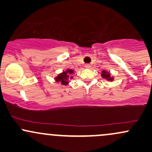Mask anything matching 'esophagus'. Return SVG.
Here are the masks:
<instances>
[{
  "label": "esophagus",
  "mask_w": 152,
  "mask_h": 152,
  "mask_svg": "<svg viewBox=\"0 0 152 152\" xmlns=\"http://www.w3.org/2000/svg\"><path fill=\"white\" fill-rule=\"evenodd\" d=\"M85 68H86V69H90L91 68V65L90 64H86V65H85Z\"/></svg>",
  "instance_id": "obj_1"
}]
</instances>
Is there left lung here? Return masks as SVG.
<instances>
[{
	"label": "left lung",
	"mask_w": 152,
	"mask_h": 152,
	"mask_svg": "<svg viewBox=\"0 0 152 152\" xmlns=\"http://www.w3.org/2000/svg\"><path fill=\"white\" fill-rule=\"evenodd\" d=\"M102 77L106 78V79H108L109 81H112L113 78L110 77V74L109 73H107L106 71H102Z\"/></svg>",
	"instance_id": "obj_1"
}]
</instances>
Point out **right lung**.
<instances>
[{"instance_id":"add662e5","label":"right lung","mask_w":152,"mask_h":152,"mask_svg":"<svg viewBox=\"0 0 152 152\" xmlns=\"http://www.w3.org/2000/svg\"><path fill=\"white\" fill-rule=\"evenodd\" d=\"M74 73V71L71 70V69H69L66 71H64L61 74L58 75L56 78V81L57 82H61V84L63 85H66L68 83L67 80L69 79V78H70V74H72ZM72 78V77H71Z\"/></svg>"}]
</instances>
